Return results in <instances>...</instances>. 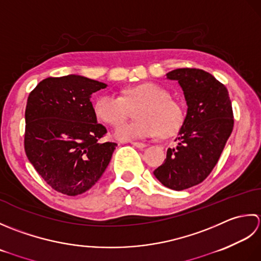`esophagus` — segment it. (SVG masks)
<instances>
[{
	"instance_id": "esophagus-1",
	"label": "esophagus",
	"mask_w": 261,
	"mask_h": 261,
	"mask_svg": "<svg viewBox=\"0 0 261 261\" xmlns=\"http://www.w3.org/2000/svg\"><path fill=\"white\" fill-rule=\"evenodd\" d=\"M130 144L136 146V147H138V148H142V150H143V148L146 147L145 143H141V142H130Z\"/></svg>"
}]
</instances>
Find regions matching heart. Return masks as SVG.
<instances>
[{"mask_svg": "<svg viewBox=\"0 0 261 261\" xmlns=\"http://www.w3.org/2000/svg\"><path fill=\"white\" fill-rule=\"evenodd\" d=\"M140 103L136 109L137 120L117 127L114 135L120 141L153 137L160 134L170 137L177 134L185 121L182 105L169 97L166 89L152 82L136 84L124 91V97L116 93L99 95L93 105L94 114L103 123L118 126L128 117V107Z\"/></svg>", "mask_w": 261, "mask_h": 261, "instance_id": "1", "label": "heart"}]
</instances>
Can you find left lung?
<instances>
[{"label": "left lung", "instance_id": "8db88e82", "mask_svg": "<svg viewBox=\"0 0 261 261\" xmlns=\"http://www.w3.org/2000/svg\"><path fill=\"white\" fill-rule=\"evenodd\" d=\"M181 87L187 115L173 148H168L155 178L173 190L188 189L208 177L230 137L234 119L224 84L199 68H177L167 73Z\"/></svg>", "mask_w": 261, "mask_h": 261}]
</instances>
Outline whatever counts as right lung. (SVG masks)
I'll use <instances>...</instances> for the list:
<instances>
[{"mask_svg":"<svg viewBox=\"0 0 261 261\" xmlns=\"http://www.w3.org/2000/svg\"><path fill=\"white\" fill-rule=\"evenodd\" d=\"M107 84L70 74L47 77L30 92L25 107L24 151L53 189L67 196L86 193L108 167L116 143L100 141L91 94Z\"/></svg>","mask_w":261,"mask_h":261,"instance_id":"obj_1","label":"right lung"}]
</instances>
